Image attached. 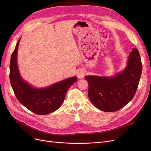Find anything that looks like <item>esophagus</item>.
<instances>
[{"label": "esophagus", "mask_w": 151, "mask_h": 151, "mask_svg": "<svg viewBox=\"0 0 151 151\" xmlns=\"http://www.w3.org/2000/svg\"><path fill=\"white\" fill-rule=\"evenodd\" d=\"M77 77H78V78L82 79V78H83V77H84L85 72H84V71L83 70L81 69V70H79L78 71V72H77Z\"/></svg>", "instance_id": "obj_1"}]
</instances>
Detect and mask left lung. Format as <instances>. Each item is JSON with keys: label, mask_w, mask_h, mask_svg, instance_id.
I'll return each mask as SVG.
<instances>
[{"label": "left lung", "mask_w": 151, "mask_h": 151, "mask_svg": "<svg viewBox=\"0 0 151 151\" xmlns=\"http://www.w3.org/2000/svg\"><path fill=\"white\" fill-rule=\"evenodd\" d=\"M142 70L140 54L133 48L123 71L114 77L86 76L88 82L90 101L100 110H119L133 99L138 88Z\"/></svg>", "instance_id": "obj_1"}]
</instances>
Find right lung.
<instances>
[{"mask_svg": "<svg viewBox=\"0 0 151 151\" xmlns=\"http://www.w3.org/2000/svg\"><path fill=\"white\" fill-rule=\"evenodd\" d=\"M19 40L10 61V81L16 96L24 106L37 115H47L60 107L70 87L77 81L72 77L45 88H35L22 80L17 64Z\"/></svg>", "mask_w": 151, "mask_h": 151, "instance_id": "right-lung-1", "label": "right lung"}]
</instances>
